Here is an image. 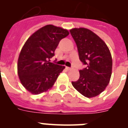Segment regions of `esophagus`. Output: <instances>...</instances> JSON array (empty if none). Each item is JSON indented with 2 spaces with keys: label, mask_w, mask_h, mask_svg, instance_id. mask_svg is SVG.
<instances>
[{
  "label": "esophagus",
  "mask_w": 128,
  "mask_h": 128,
  "mask_svg": "<svg viewBox=\"0 0 128 128\" xmlns=\"http://www.w3.org/2000/svg\"><path fill=\"white\" fill-rule=\"evenodd\" d=\"M66 68L68 70H72L73 68H72V67H68V66H66Z\"/></svg>",
  "instance_id": "esophagus-1"
}]
</instances>
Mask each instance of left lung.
Masks as SVG:
<instances>
[{
  "label": "left lung",
  "instance_id": "1",
  "mask_svg": "<svg viewBox=\"0 0 128 128\" xmlns=\"http://www.w3.org/2000/svg\"><path fill=\"white\" fill-rule=\"evenodd\" d=\"M74 40L80 60L86 66L80 70V78L72 84L86 98H93L104 90L110 82L112 58L109 48L102 39L86 28L70 30Z\"/></svg>",
  "mask_w": 128,
  "mask_h": 128
}]
</instances>
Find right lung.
Here are the masks:
<instances>
[{
    "mask_svg": "<svg viewBox=\"0 0 128 128\" xmlns=\"http://www.w3.org/2000/svg\"><path fill=\"white\" fill-rule=\"evenodd\" d=\"M69 34L66 29L47 25L25 43L18 60V74L25 88L32 94L50 89L65 66L50 62L59 42Z\"/></svg>",
    "mask_w": 128,
    "mask_h": 128,
    "instance_id": "1",
    "label": "right lung"
}]
</instances>
